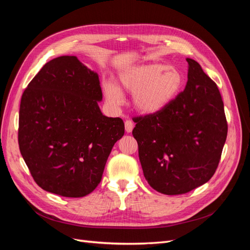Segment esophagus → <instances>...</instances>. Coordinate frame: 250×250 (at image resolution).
<instances>
[{
  "label": "esophagus",
  "mask_w": 250,
  "mask_h": 250,
  "mask_svg": "<svg viewBox=\"0 0 250 250\" xmlns=\"http://www.w3.org/2000/svg\"><path fill=\"white\" fill-rule=\"evenodd\" d=\"M133 127H134V124H133V122L131 120H126L125 121V130H126V132H131L132 131V129H133Z\"/></svg>",
  "instance_id": "obj_1"
}]
</instances>
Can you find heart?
Instances as JSON below:
<instances>
[{"mask_svg":"<svg viewBox=\"0 0 250 250\" xmlns=\"http://www.w3.org/2000/svg\"><path fill=\"white\" fill-rule=\"evenodd\" d=\"M119 80L122 88L133 93L135 109L146 115L167 107L183 85V76L176 67L160 63L129 67L120 74ZM103 89L109 104L119 106L123 103L124 96L115 83L105 82Z\"/></svg>","mask_w":250,"mask_h":250,"instance_id":"1","label":"heart"}]
</instances>
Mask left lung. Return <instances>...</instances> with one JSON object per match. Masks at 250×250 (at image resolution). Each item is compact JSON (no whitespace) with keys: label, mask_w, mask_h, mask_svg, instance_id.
<instances>
[{"label":"left lung","mask_w":250,"mask_h":250,"mask_svg":"<svg viewBox=\"0 0 250 250\" xmlns=\"http://www.w3.org/2000/svg\"><path fill=\"white\" fill-rule=\"evenodd\" d=\"M188 82L167 107L134 117L132 135L148 184L166 195H181L214 175L228 135L224 105L216 83L191 58Z\"/></svg>","instance_id":"8db88e82"}]
</instances>
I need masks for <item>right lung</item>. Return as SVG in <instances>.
I'll return each instance as SVG.
<instances>
[{
    "label": "right lung",
    "mask_w": 250,
    "mask_h": 250,
    "mask_svg": "<svg viewBox=\"0 0 250 250\" xmlns=\"http://www.w3.org/2000/svg\"><path fill=\"white\" fill-rule=\"evenodd\" d=\"M98 74L76 56L44 64L24 90L19 118L21 154L42 190L78 198L100 184L121 118L102 115Z\"/></svg>",
    "instance_id": "right-lung-1"
}]
</instances>
